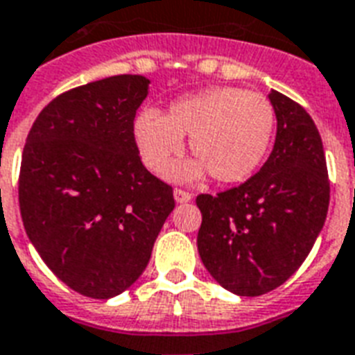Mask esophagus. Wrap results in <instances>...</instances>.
Masks as SVG:
<instances>
[{"mask_svg":"<svg viewBox=\"0 0 355 355\" xmlns=\"http://www.w3.org/2000/svg\"><path fill=\"white\" fill-rule=\"evenodd\" d=\"M173 196H175V201H177V203H188V201H191V198H193L190 191L178 190V188L173 191Z\"/></svg>","mask_w":355,"mask_h":355,"instance_id":"1","label":"esophagus"}]
</instances>
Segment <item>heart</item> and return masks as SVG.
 <instances>
[{"label": "heart", "mask_w": 355, "mask_h": 355, "mask_svg": "<svg viewBox=\"0 0 355 355\" xmlns=\"http://www.w3.org/2000/svg\"><path fill=\"white\" fill-rule=\"evenodd\" d=\"M275 107L258 92L218 86L171 105L164 116L141 112L133 133L144 165L164 173L182 152V139L198 159L173 171L178 180L211 173L220 184H237L263 165L275 135Z\"/></svg>", "instance_id": "1"}]
</instances>
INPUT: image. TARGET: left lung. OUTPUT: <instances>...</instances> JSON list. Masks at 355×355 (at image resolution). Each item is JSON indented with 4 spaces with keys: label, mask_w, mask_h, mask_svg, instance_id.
Listing matches in <instances>:
<instances>
[{
    "label": "left lung",
    "mask_w": 355,
    "mask_h": 355,
    "mask_svg": "<svg viewBox=\"0 0 355 355\" xmlns=\"http://www.w3.org/2000/svg\"><path fill=\"white\" fill-rule=\"evenodd\" d=\"M277 139L263 167L237 188L196 199L198 250L218 284L243 297L275 290L297 271L324 227L329 178L322 137L309 112L269 94Z\"/></svg>",
    "instance_id": "1"
}]
</instances>
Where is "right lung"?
I'll list each match as a JSON object with an SVG mask.
<instances>
[{"instance_id":"obj_1","label":"right lung","mask_w":355,"mask_h":355,"mask_svg":"<svg viewBox=\"0 0 355 355\" xmlns=\"http://www.w3.org/2000/svg\"><path fill=\"white\" fill-rule=\"evenodd\" d=\"M150 80L116 75L60 94L39 112L22 152L18 203L39 256L71 290L111 299L148 265L175 209L133 135Z\"/></svg>"}]
</instances>
